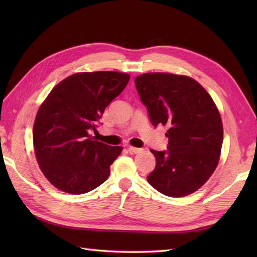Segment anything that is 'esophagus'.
I'll return each mask as SVG.
<instances>
[{"instance_id": "obj_1", "label": "esophagus", "mask_w": 257, "mask_h": 257, "mask_svg": "<svg viewBox=\"0 0 257 257\" xmlns=\"http://www.w3.org/2000/svg\"><path fill=\"white\" fill-rule=\"evenodd\" d=\"M143 148H136V147H128V151L132 152V154H140L141 151H143Z\"/></svg>"}]
</instances>
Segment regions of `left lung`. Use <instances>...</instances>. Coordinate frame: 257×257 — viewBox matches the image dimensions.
<instances>
[{"label": "left lung", "mask_w": 257, "mask_h": 257, "mask_svg": "<svg viewBox=\"0 0 257 257\" xmlns=\"http://www.w3.org/2000/svg\"><path fill=\"white\" fill-rule=\"evenodd\" d=\"M135 84L151 123L168 128V150H150L157 163L147 180L172 198L195 192L220 160L223 124L214 101L198 81L183 75L148 73Z\"/></svg>", "instance_id": "obj_1"}]
</instances>
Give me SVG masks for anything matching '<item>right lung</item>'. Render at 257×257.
I'll return each instance as SVG.
<instances>
[{
    "label": "right lung",
    "instance_id": "add662e5",
    "mask_svg": "<svg viewBox=\"0 0 257 257\" xmlns=\"http://www.w3.org/2000/svg\"><path fill=\"white\" fill-rule=\"evenodd\" d=\"M129 79L118 72L77 73L48 94L36 114L33 143L41 170L54 187L83 194L108 179L122 147L99 143L90 132Z\"/></svg>",
    "mask_w": 257,
    "mask_h": 257
}]
</instances>
